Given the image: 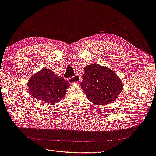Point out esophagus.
Here are the masks:
<instances>
[{
    "instance_id": "34e87169",
    "label": "esophagus",
    "mask_w": 156,
    "mask_h": 156,
    "mask_svg": "<svg viewBox=\"0 0 156 156\" xmlns=\"http://www.w3.org/2000/svg\"><path fill=\"white\" fill-rule=\"evenodd\" d=\"M68 82L70 84H78L80 82V77L78 75H76L75 76L68 79Z\"/></svg>"
}]
</instances>
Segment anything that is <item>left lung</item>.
<instances>
[{
    "instance_id": "1",
    "label": "left lung",
    "mask_w": 156,
    "mask_h": 156,
    "mask_svg": "<svg viewBox=\"0 0 156 156\" xmlns=\"http://www.w3.org/2000/svg\"><path fill=\"white\" fill-rule=\"evenodd\" d=\"M81 87L90 102L106 106L114 102L123 90L121 80L115 72L98 64L87 65Z\"/></svg>"
}]
</instances>
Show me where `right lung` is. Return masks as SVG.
<instances>
[{"mask_svg":"<svg viewBox=\"0 0 156 156\" xmlns=\"http://www.w3.org/2000/svg\"><path fill=\"white\" fill-rule=\"evenodd\" d=\"M27 86L29 94L38 101L53 104L62 100L70 84L54 72L43 68L32 76Z\"/></svg>","mask_w":156,"mask_h":156,"instance_id":"add662e5","label":"right lung"}]
</instances>
